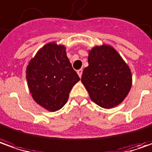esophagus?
Masks as SVG:
<instances>
[{
    "label": "esophagus",
    "mask_w": 152,
    "mask_h": 152,
    "mask_svg": "<svg viewBox=\"0 0 152 152\" xmlns=\"http://www.w3.org/2000/svg\"><path fill=\"white\" fill-rule=\"evenodd\" d=\"M82 70H81V69H80V70H78V71H77V74H78V76H79V77H80V78H81V75H82Z\"/></svg>",
    "instance_id": "obj_1"
}]
</instances>
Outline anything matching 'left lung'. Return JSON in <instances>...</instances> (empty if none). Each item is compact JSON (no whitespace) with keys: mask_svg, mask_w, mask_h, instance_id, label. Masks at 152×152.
I'll use <instances>...</instances> for the list:
<instances>
[{"mask_svg":"<svg viewBox=\"0 0 152 152\" xmlns=\"http://www.w3.org/2000/svg\"><path fill=\"white\" fill-rule=\"evenodd\" d=\"M92 101L103 108L118 106L132 86L130 68L113 46L103 44L88 50V66L81 76Z\"/></svg>","mask_w":152,"mask_h":152,"instance_id":"obj_1","label":"left lung"}]
</instances>
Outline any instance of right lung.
I'll return each mask as SVG.
<instances>
[{
    "mask_svg": "<svg viewBox=\"0 0 152 152\" xmlns=\"http://www.w3.org/2000/svg\"><path fill=\"white\" fill-rule=\"evenodd\" d=\"M30 93L39 106L50 112L60 110L80 78L66 55V46L50 42L40 48L27 66Z\"/></svg>",
    "mask_w": 152,
    "mask_h": 152,
    "instance_id": "add662e5",
    "label": "right lung"
}]
</instances>
